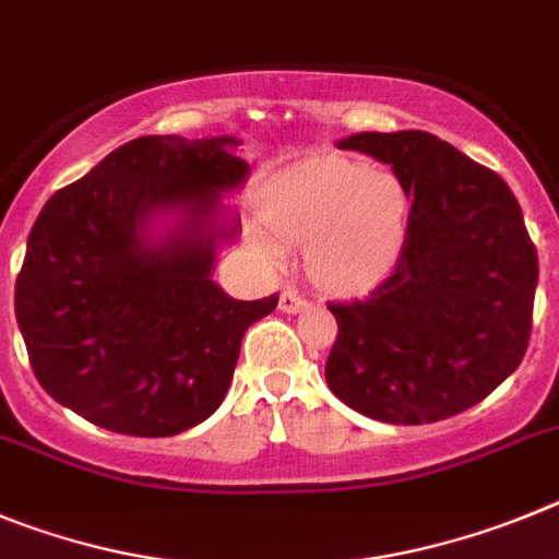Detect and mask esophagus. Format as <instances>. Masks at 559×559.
<instances>
[{"mask_svg":"<svg viewBox=\"0 0 559 559\" xmlns=\"http://www.w3.org/2000/svg\"><path fill=\"white\" fill-rule=\"evenodd\" d=\"M309 309V304H306L304 298H300L298 292H281V311H286V314H300V311Z\"/></svg>","mask_w":559,"mask_h":559,"instance_id":"34e87169","label":"esophagus"}]
</instances>
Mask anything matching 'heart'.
<instances>
[{
    "label": "heart",
    "mask_w": 559,
    "mask_h": 559,
    "mask_svg": "<svg viewBox=\"0 0 559 559\" xmlns=\"http://www.w3.org/2000/svg\"><path fill=\"white\" fill-rule=\"evenodd\" d=\"M409 189L350 158H320L273 186L259 236L270 261L306 245L309 278L331 295H361L392 273L409 230Z\"/></svg>",
    "instance_id": "b5f03b06"
}]
</instances>
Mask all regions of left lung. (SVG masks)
Returning <instances> with one entry per match:
<instances>
[{"mask_svg":"<svg viewBox=\"0 0 559 559\" xmlns=\"http://www.w3.org/2000/svg\"><path fill=\"white\" fill-rule=\"evenodd\" d=\"M340 150L390 164L409 189L401 259L365 300L329 304L325 381L395 426L437 424L487 399L532 334L537 250L510 186L426 130L356 133Z\"/></svg>","mask_w":559,"mask_h":559,"instance_id":"obj_1","label":"left lung"}]
</instances>
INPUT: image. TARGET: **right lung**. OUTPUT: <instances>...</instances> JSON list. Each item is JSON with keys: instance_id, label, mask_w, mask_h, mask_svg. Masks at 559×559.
Masks as SVG:
<instances>
[{"instance_id": "1", "label": "right lung", "mask_w": 559, "mask_h": 559, "mask_svg": "<svg viewBox=\"0 0 559 559\" xmlns=\"http://www.w3.org/2000/svg\"><path fill=\"white\" fill-rule=\"evenodd\" d=\"M236 144L133 139L35 219L19 329L38 384L88 424L130 437L203 424L228 392L245 331L278 306V295L234 300L211 281L217 245L239 234L219 203L248 178Z\"/></svg>"}]
</instances>
